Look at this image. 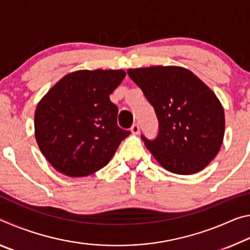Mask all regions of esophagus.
Masks as SVG:
<instances>
[{
	"mask_svg": "<svg viewBox=\"0 0 250 250\" xmlns=\"http://www.w3.org/2000/svg\"><path fill=\"white\" fill-rule=\"evenodd\" d=\"M131 132L133 134H138L140 132V126H139L138 124H134L132 126H131Z\"/></svg>",
	"mask_w": 250,
	"mask_h": 250,
	"instance_id": "1",
	"label": "esophagus"
}]
</instances>
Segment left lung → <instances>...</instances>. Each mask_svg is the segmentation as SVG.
Instances as JSON below:
<instances>
[{
    "label": "left lung",
    "instance_id": "8db88e82",
    "mask_svg": "<svg viewBox=\"0 0 250 250\" xmlns=\"http://www.w3.org/2000/svg\"><path fill=\"white\" fill-rule=\"evenodd\" d=\"M153 105L159 120L154 140H142L161 167L175 174L202 171L217 155L225 132L221 101L191 70L179 66L128 69Z\"/></svg>",
    "mask_w": 250,
    "mask_h": 250
}]
</instances>
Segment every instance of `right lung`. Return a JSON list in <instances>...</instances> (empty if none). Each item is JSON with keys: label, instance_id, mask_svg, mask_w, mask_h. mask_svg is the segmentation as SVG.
<instances>
[{"label": "right lung", "instance_id": "right-lung-1", "mask_svg": "<svg viewBox=\"0 0 250 250\" xmlns=\"http://www.w3.org/2000/svg\"><path fill=\"white\" fill-rule=\"evenodd\" d=\"M125 77L122 69L77 70L62 77L37 104L35 139L55 170L70 177L107 166L130 134L117 125L109 95Z\"/></svg>", "mask_w": 250, "mask_h": 250}]
</instances>
